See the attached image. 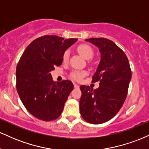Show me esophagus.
<instances>
[{
	"mask_svg": "<svg viewBox=\"0 0 149 149\" xmlns=\"http://www.w3.org/2000/svg\"><path fill=\"white\" fill-rule=\"evenodd\" d=\"M74 88H79V85L76 84V83H74Z\"/></svg>",
	"mask_w": 149,
	"mask_h": 149,
	"instance_id": "34e87169",
	"label": "esophagus"
}]
</instances>
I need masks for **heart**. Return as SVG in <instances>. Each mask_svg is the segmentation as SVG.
Instances as JSON below:
<instances>
[{
	"instance_id": "b5f03b06",
	"label": "heart",
	"mask_w": 149,
	"mask_h": 149,
	"mask_svg": "<svg viewBox=\"0 0 149 149\" xmlns=\"http://www.w3.org/2000/svg\"><path fill=\"white\" fill-rule=\"evenodd\" d=\"M77 50H78V53H79L82 57L86 59H90L94 54V51L92 47L88 45H85V44H82V45H78V47H77ZM69 57V51H66V52H64V55H63V61H64V63L67 62ZM85 74H86V73H85V71H76L71 73V78H73L74 80H80Z\"/></svg>"
}]
</instances>
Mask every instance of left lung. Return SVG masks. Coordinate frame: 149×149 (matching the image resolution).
Here are the masks:
<instances>
[{
	"mask_svg": "<svg viewBox=\"0 0 149 149\" xmlns=\"http://www.w3.org/2000/svg\"><path fill=\"white\" fill-rule=\"evenodd\" d=\"M85 40L97 46L101 53L92 81L99 82L100 86L95 90L88 85L80 87V112L88 123H104L114 117L124 104L132 78L130 66L125 52L109 39L92 38Z\"/></svg>",
	"mask_w": 149,
	"mask_h": 149,
	"instance_id": "left-lung-1",
	"label": "left lung"
}]
</instances>
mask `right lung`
Returning a JSON list of instances; mask_svg holds the SVG:
<instances>
[{
	"label": "right lung",
	"mask_w": 149,
	"mask_h": 149,
	"mask_svg": "<svg viewBox=\"0 0 149 149\" xmlns=\"http://www.w3.org/2000/svg\"><path fill=\"white\" fill-rule=\"evenodd\" d=\"M77 40L44 36L33 40L22 54L16 69L17 90L26 109L36 118L53 120L62 113L73 83L53 81L50 71L60 66L64 52Z\"/></svg>",
	"instance_id": "obj_1"
}]
</instances>
